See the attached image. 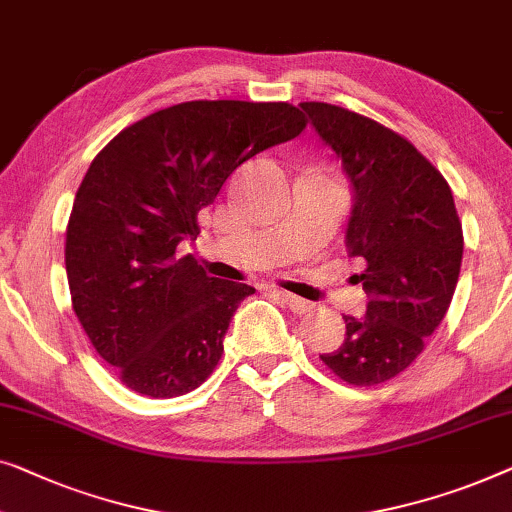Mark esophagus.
<instances>
[{"instance_id": "34e87169", "label": "esophagus", "mask_w": 512, "mask_h": 512, "mask_svg": "<svg viewBox=\"0 0 512 512\" xmlns=\"http://www.w3.org/2000/svg\"><path fill=\"white\" fill-rule=\"evenodd\" d=\"M274 295H277V298L284 302V305L291 309V311H295V314H305V311H309L311 309V302H307V300H302V298H298V295H293V293H286V291H279V288H274L272 291Z\"/></svg>"}]
</instances>
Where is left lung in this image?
I'll return each instance as SVG.
<instances>
[{"label":"left lung","mask_w":512,"mask_h":512,"mask_svg":"<svg viewBox=\"0 0 512 512\" xmlns=\"http://www.w3.org/2000/svg\"><path fill=\"white\" fill-rule=\"evenodd\" d=\"M311 127L342 161L351 212L348 256L367 293L360 318L344 316L342 346L321 360L351 385H379L404 372L439 328L462 265V224L448 182L409 140L330 103H300Z\"/></svg>","instance_id":"8db88e82"}]
</instances>
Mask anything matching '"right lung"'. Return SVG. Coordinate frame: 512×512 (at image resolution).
<instances>
[{
	"mask_svg": "<svg viewBox=\"0 0 512 512\" xmlns=\"http://www.w3.org/2000/svg\"><path fill=\"white\" fill-rule=\"evenodd\" d=\"M305 129L291 103L187 101L143 117L96 154L66 228L73 311L122 383L161 399L198 388L256 291L210 277L180 242L244 161Z\"/></svg>",
	"mask_w": 512,
	"mask_h": 512,
	"instance_id": "right-lung-1",
	"label": "right lung"
}]
</instances>
